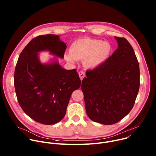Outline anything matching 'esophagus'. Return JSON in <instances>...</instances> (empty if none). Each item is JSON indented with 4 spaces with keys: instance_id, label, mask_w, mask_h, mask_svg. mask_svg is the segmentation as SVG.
<instances>
[{
    "instance_id": "esophagus-1",
    "label": "esophagus",
    "mask_w": 156,
    "mask_h": 156,
    "mask_svg": "<svg viewBox=\"0 0 156 156\" xmlns=\"http://www.w3.org/2000/svg\"><path fill=\"white\" fill-rule=\"evenodd\" d=\"M78 74H79V76H80L81 80H83V79L84 77L85 76V73H84V72H83V71H80V72L78 73Z\"/></svg>"
}]
</instances>
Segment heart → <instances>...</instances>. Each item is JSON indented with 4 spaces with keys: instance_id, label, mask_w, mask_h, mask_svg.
<instances>
[{
    "instance_id": "obj_1",
    "label": "heart",
    "mask_w": 156,
    "mask_h": 156,
    "mask_svg": "<svg viewBox=\"0 0 156 156\" xmlns=\"http://www.w3.org/2000/svg\"><path fill=\"white\" fill-rule=\"evenodd\" d=\"M111 44L101 39L84 37L76 40L70 46V52L64 54L65 59L70 63L83 60L87 69L93 70L105 63L112 52Z\"/></svg>"
}]
</instances>
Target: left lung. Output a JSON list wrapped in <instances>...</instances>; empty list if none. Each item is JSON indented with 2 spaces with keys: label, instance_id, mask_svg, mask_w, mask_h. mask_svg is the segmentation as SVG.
<instances>
[{
  "label": "left lung",
  "instance_id": "left-lung-1",
  "mask_svg": "<svg viewBox=\"0 0 156 156\" xmlns=\"http://www.w3.org/2000/svg\"><path fill=\"white\" fill-rule=\"evenodd\" d=\"M114 37L118 49L99 67L86 71L81 86L87 116L104 125L116 123L129 114L140 84L134 50L125 38Z\"/></svg>",
  "mask_w": 156,
  "mask_h": 156
}]
</instances>
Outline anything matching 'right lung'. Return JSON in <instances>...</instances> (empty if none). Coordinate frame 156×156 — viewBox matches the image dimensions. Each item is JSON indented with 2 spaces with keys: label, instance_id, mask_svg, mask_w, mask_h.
Listing matches in <instances>:
<instances>
[{
  "label": "right lung",
  "instance_id": "obj_1",
  "mask_svg": "<svg viewBox=\"0 0 156 156\" xmlns=\"http://www.w3.org/2000/svg\"><path fill=\"white\" fill-rule=\"evenodd\" d=\"M66 48L58 35L39 36L22 51L16 65L14 85L18 103L28 116L42 124L62 120L72 93L81 86L76 69H63L57 58L46 63L39 60L42 51L63 58Z\"/></svg>",
  "mask_w": 156,
  "mask_h": 156
}]
</instances>
